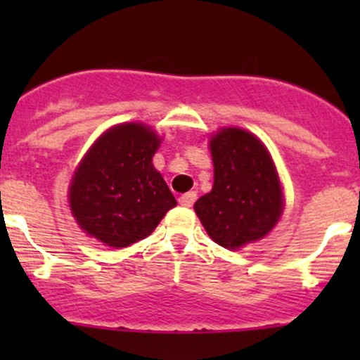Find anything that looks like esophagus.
I'll list each match as a JSON object with an SVG mask.
<instances>
[{
    "instance_id": "1",
    "label": "esophagus",
    "mask_w": 360,
    "mask_h": 360,
    "mask_svg": "<svg viewBox=\"0 0 360 360\" xmlns=\"http://www.w3.org/2000/svg\"><path fill=\"white\" fill-rule=\"evenodd\" d=\"M195 200H197V193H195V191H188V193L181 195L179 197V203L184 207H191L195 203Z\"/></svg>"
}]
</instances>
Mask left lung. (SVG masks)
I'll return each instance as SVG.
<instances>
[{
  "label": "left lung",
  "instance_id": "8db88e82",
  "mask_svg": "<svg viewBox=\"0 0 360 360\" xmlns=\"http://www.w3.org/2000/svg\"><path fill=\"white\" fill-rule=\"evenodd\" d=\"M212 191L195 202L216 244L238 249L263 238L282 212V191L266 148L240 129H223L210 141Z\"/></svg>",
  "mask_w": 360,
  "mask_h": 360
}]
</instances>
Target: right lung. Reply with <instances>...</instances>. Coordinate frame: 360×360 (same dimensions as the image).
Masks as SVG:
<instances>
[{
  "instance_id": "add662e5",
  "label": "right lung",
  "mask_w": 360,
  "mask_h": 360,
  "mask_svg": "<svg viewBox=\"0 0 360 360\" xmlns=\"http://www.w3.org/2000/svg\"><path fill=\"white\" fill-rule=\"evenodd\" d=\"M160 139L148 127L108 130L83 158L69 188L79 226L110 248L146 238L177 205L151 160Z\"/></svg>"
}]
</instances>
